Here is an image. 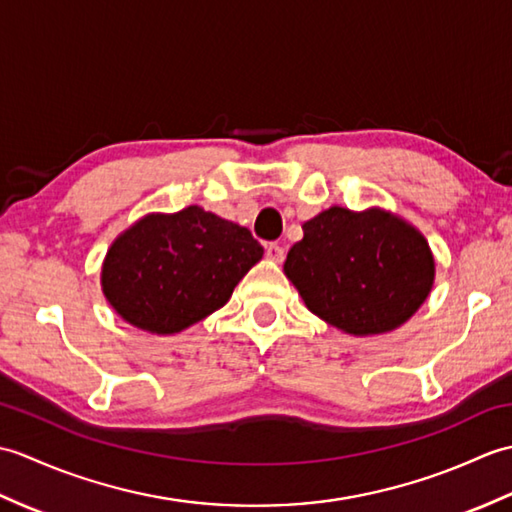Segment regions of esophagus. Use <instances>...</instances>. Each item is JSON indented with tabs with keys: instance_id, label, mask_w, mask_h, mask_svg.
I'll return each instance as SVG.
<instances>
[{
	"instance_id": "obj_1",
	"label": "esophagus",
	"mask_w": 512,
	"mask_h": 512,
	"mask_svg": "<svg viewBox=\"0 0 512 512\" xmlns=\"http://www.w3.org/2000/svg\"><path fill=\"white\" fill-rule=\"evenodd\" d=\"M284 248H281L279 244H268L266 246V257L270 259V262H284Z\"/></svg>"
}]
</instances>
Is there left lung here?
<instances>
[{
  "label": "left lung",
  "mask_w": 512,
  "mask_h": 512,
  "mask_svg": "<svg viewBox=\"0 0 512 512\" xmlns=\"http://www.w3.org/2000/svg\"><path fill=\"white\" fill-rule=\"evenodd\" d=\"M284 270L310 312L369 336L398 328L422 306L433 255L427 239L394 215L332 206L303 224Z\"/></svg>",
  "instance_id": "8db88e82"
}]
</instances>
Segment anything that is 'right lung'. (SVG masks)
<instances>
[{
  "instance_id": "obj_1",
  "label": "right lung",
  "mask_w": 512,
  "mask_h": 512,
  "mask_svg": "<svg viewBox=\"0 0 512 512\" xmlns=\"http://www.w3.org/2000/svg\"><path fill=\"white\" fill-rule=\"evenodd\" d=\"M262 255L248 228L187 206L173 215H147L118 237L101 284L125 321L173 334L222 308Z\"/></svg>"
}]
</instances>
